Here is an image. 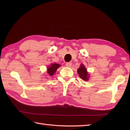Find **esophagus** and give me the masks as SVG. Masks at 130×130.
Wrapping results in <instances>:
<instances>
[{
  "mask_svg": "<svg viewBox=\"0 0 130 130\" xmlns=\"http://www.w3.org/2000/svg\"><path fill=\"white\" fill-rule=\"evenodd\" d=\"M71 65H72V63H71V62H67V63H66V67H68V68L71 67Z\"/></svg>",
  "mask_w": 130,
  "mask_h": 130,
  "instance_id": "obj_1",
  "label": "esophagus"
}]
</instances>
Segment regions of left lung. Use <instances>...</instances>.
Here are the masks:
<instances>
[{"label":"left lung","mask_w":130,"mask_h":130,"mask_svg":"<svg viewBox=\"0 0 130 130\" xmlns=\"http://www.w3.org/2000/svg\"><path fill=\"white\" fill-rule=\"evenodd\" d=\"M77 71H78L79 77L82 79L86 82L88 80V79L89 78V74L88 73L86 68L84 67L83 64L80 65V67H79V68H78Z\"/></svg>","instance_id":"1"}]
</instances>
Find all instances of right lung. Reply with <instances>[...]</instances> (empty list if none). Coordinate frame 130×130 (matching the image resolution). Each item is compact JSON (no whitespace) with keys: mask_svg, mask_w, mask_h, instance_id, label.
<instances>
[{"mask_svg":"<svg viewBox=\"0 0 130 130\" xmlns=\"http://www.w3.org/2000/svg\"><path fill=\"white\" fill-rule=\"evenodd\" d=\"M60 67V65L59 64V63H54L52 64H51L49 67H47V71L49 76H52V75H54V74L56 72L57 69Z\"/></svg>","mask_w":130,"mask_h":130,"instance_id":"right-lung-1","label":"right lung"}]
</instances>
